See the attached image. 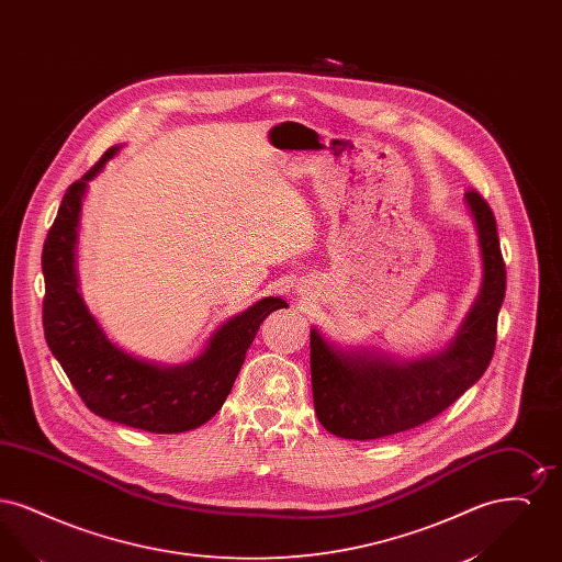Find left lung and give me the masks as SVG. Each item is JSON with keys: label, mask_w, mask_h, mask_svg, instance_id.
<instances>
[{"label": "left lung", "mask_w": 562, "mask_h": 562, "mask_svg": "<svg viewBox=\"0 0 562 562\" xmlns=\"http://www.w3.org/2000/svg\"><path fill=\"white\" fill-rule=\"evenodd\" d=\"M481 244L482 286L453 341L404 362L371 349H341L318 328L310 335L316 415L324 429L349 440H374L417 428L449 408L486 371L506 296V263L493 211L479 191H465Z\"/></svg>", "instance_id": "1"}]
</instances>
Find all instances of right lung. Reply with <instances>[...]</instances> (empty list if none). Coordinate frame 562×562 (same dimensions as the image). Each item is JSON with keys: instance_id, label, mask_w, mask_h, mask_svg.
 Instances as JSON below:
<instances>
[{"instance_id": "add662e5", "label": "right lung", "mask_w": 562, "mask_h": 562, "mask_svg": "<svg viewBox=\"0 0 562 562\" xmlns=\"http://www.w3.org/2000/svg\"><path fill=\"white\" fill-rule=\"evenodd\" d=\"M120 147H111L80 181L71 183L42 250L44 335L83 404L99 417L131 428L179 434L200 428L229 396L261 322L289 307L266 296L221 324L204 351L188 364L164 367L117 348L90 314L80 294L76 241L81 200Z\"/></svg>"}]
</instances>
